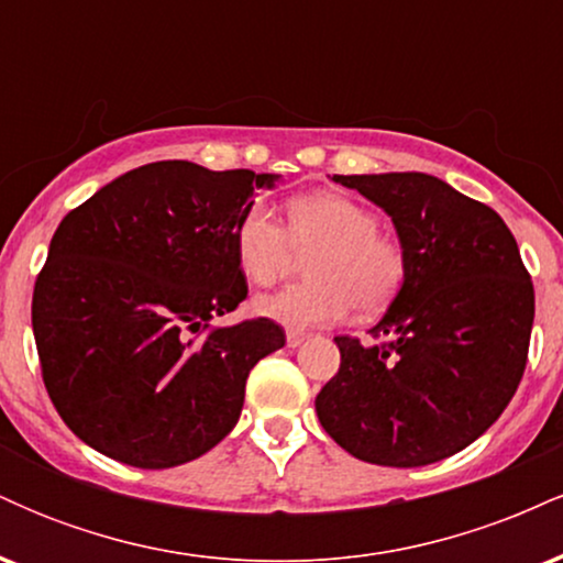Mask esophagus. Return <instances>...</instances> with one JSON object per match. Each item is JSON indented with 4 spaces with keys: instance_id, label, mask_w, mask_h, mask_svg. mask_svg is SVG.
<instances>
[{
    "instance_id": "esophagus-1",
    "label": "esophagus",
    "mask_w": 563,
    "mask_h": 563,
    "mask_svg": "<svg viewBox=\"0 0 563 563\" xmlns=\"http://www.w3.org/2000/svg\"><path fill=\"white\" fill-rule=\"evenodd\" d=\"M303 339H307V333H301V331H288V333H286V344H288L290 349L301 346Z\"/></svg>"
}]
</instances>
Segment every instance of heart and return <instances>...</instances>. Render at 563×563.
<instances>
[{"instance_id":"heart-1","label":"heart","mask_w":563,"mask_h":563,"mask_svg":"<svg viewBox=\"0 0 563 563\" xmlns=\"http://www.w3.org/2000/svg\"><path fill=\"white\" fill-rule=\"evenodd\" d=\"M235 262L256 286H269L306 256L309 280L260 296L262 318L294 328H314L341 320L354 307L376 314L397 296L405 280L399 243L378 232V217L339 192H312L288 203V232L264 203H251L232 232Z\"/></svg>"}]
</instances>
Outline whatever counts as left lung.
<instances>
[{
    "instance_id": "obj_1",
    "label": "left lung",
    "mask_w": 563,
    "mask_h": 563,
    "mask_svg": "<svg viewBox=\"0 0 563 563\" xmlns=\"http://www.w3.org/2000/svg\"><path fill=\"white\" fill-rule=\"evenodd\" d=\"M391 217L405 280L371 328L384 344L335 335L339 373L314 410L354 457L418 468L493 426L527 365L534 288L489 206L423 172L335 174Z\"/></svg>"
}]
</instances>
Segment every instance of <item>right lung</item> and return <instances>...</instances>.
I'll list each match as a JSON object with an SVG mask.
<instances>
[{
    "mask_svg": "<svg viewBox=\"0 0 563 563\" xmlns=\"http://www.w3.org/2000/svg\"><path fill=\"white\" fill-rule=\"evenodd\" d=\"M277 179L156 161L63 219L31 322L49 399L81 442L126 466L172 468L235 429L251 367L286 333L267 318L192 333L249 294L232 232Z\"/></svg>",
    "mask_w": 563,
    "mask_h": 563,
    "instance_id": "obj_1",
    "label": "right lung"
}]
</instances>
